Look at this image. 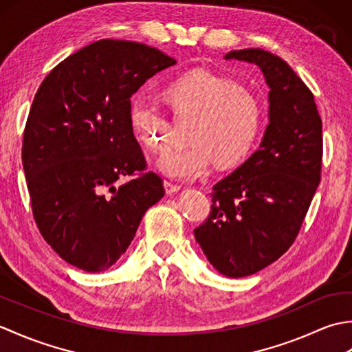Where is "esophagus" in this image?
I'll return each instance as SVG.
<instances>
[{"label":"esophagus","instance_id":"1","mask_svg":"<svg viewBox=\"0 0 352 352\" xmlns=\"http://www.w3.org/2000/svg\"><path fill=\"white\" fill-rule=\"evenodd\" d=\"M180 189H182L180 184H175V183H172L169 180H164V190H166L168 195H170V193H175Z\"/></svg>","mask_w":352,"mask_h":352}]
</instances>
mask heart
Returning <instances> with one entry per match:
<instances>
[{
    "instance_id": "1",
    "label": "heart",
    "mask_w": 352,
    "mask_h": 352,
    "mask_svg": "<svg viewBox=\"0 0 352 352\" xmlns=\"http://www.w3.org/2000/svg\"><path fill=\"white\" fill-rule=\"evenodd\" d=\"M162 98L174 115H193L188 130L190 144L163 155L164 174L192 178L214 163L221 170L241 166L251 155L263 124L260 101L237 80L197 68L164 85ZM136 138L153 153L170 146V125L159 110L136 102L130 110Z\"/></svg>"
}]
</instances>
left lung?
I'll return each instance as SVG.
<instances>
[{"instance_id":"left-lung-1","label":"left lung","mask_w":352,"mask_h":352,"mask_svg":"<svg viewBox=\"0 0 352 352\" xmlns=\"http://www.w3.org/2000/svg\"><path fill=\"white\" fill-rule=\"evenodd\" d=\"M226 58L256 63L269 92V125L257 149L213 186L210 213L193 230L210 263L241 278L278 260L300 233L322 168V119L294 69L260 48Z\"/></svg>"}]
</instances>
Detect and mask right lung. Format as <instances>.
<instances>
[{
  "label": "right lung",
  "mask_w": 352,
  "mask_h": 352,
  "mask_svg": "<svg viewBox=\"0 0 352 352\" xmlns=\"http://www.w3.org/2000/svg\"><path fill=\"white\" fill-rule=\"evenodd\" d=\"M174 63L145 43L102 39L66 57L37 89L22 166L36 226L69 265L106 271L163 198L134 138L130 98Z\"/></svg>",
  "instance_id": "obj_1"
}]
</instances>
